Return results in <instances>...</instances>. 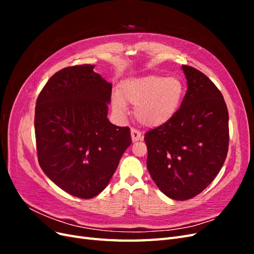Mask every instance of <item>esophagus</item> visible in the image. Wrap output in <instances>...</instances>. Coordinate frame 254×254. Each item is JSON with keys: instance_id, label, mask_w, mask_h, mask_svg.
<instances>
[{"instance_id": "1", "label": "esophagus", "mask_w": 254, "mask_h": 254, "mask_svg": "<svg viewBox=\"0 0 254 254\" xmlns=\"http://www.w3.org/2000/svg\"><path fill=\"white\" fill-rule=\"evenodd\" d=\"M131 139L133 142H137L143 139V135L142 133L139 131V130H136L134 128L131 129Z\"/></svg>"}]
</instances>
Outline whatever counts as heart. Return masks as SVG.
Listing matches in <instances>:
<instances>
[{"label":"heart","mask_w":254,"mask_h":254,"mask_svg":"<svg viewBox=\"0 0 254 254\" xmlns=\"http://www.w3.org/2000/svg\"><path fill=\"white\" fill-rule=\"evenodd\" d=\"M183 84L177 77L145 75L123 82L119 94L112 97V108L120 115L126 112V104L134 106V115L142 125L162 126L178 111Z\"/></svg>","instance_id":"heart-1"}]
</instances>
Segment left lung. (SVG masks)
<instances>
[{"instance_id":"1","label":"left lung","mask_w":254,"mask_h":254,"mask_svg":"<svg viewBox=\"0 0 254 254\" xmlns=\"http://www.w3.org/2000/svg\"><path fill=\"white\" fill-rule=\"evenodd\" d=\"M188 90L166 124L145 133L147 168L160 190L174 200L200 194L217 176L229 147L224 96L197 68L182 65Z\"/></svg>"}]
</instances>
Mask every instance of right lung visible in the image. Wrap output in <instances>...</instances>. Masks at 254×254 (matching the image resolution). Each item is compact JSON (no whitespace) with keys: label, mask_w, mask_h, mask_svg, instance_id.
Returning a JSON list of instances; mask_svg holds the SVG:
<instances>
[{"label":"right lung","mask_w":254,"mask_h":254,"mask_svg":"<svg viewBox=\"0 0 254 254\" xmlns=\"http://www.w3.org/2000/svg\"><path fill=\"white\" fill-rule=\"evenodd\" d=\"M93 68L74 65L54 74L35 109L40 167L61 190L82 199L108 186L132 142L128 127L115 126L107 118L112 84Z\"/></svg>","instance_id":"right-lung-1"}]
</instances>
